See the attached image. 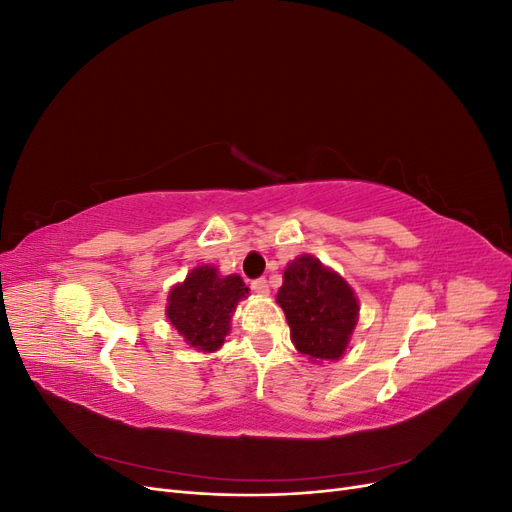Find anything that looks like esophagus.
I'll return each instance as SVG.
<instances>
[{
	"instance_id": "esophagus-1",
	"label": "esophagus",
	"mask_w": 512,
	"mask_h": 512,
	"mask_svg": "<svg viewBox=\"0 0 512 512\" xmlns=\"http://www.w3.org/2000/svg\"><path fill=\"white\" fill-rule=\"evenodd\" d=\"M252 290L258 292V294H267L269 292V284H267L265 277H258V280H254L252 282Z\"/></svg>"
}]
</instances>
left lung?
<instances>
[{"instance_id":"1","label":"left lung","mask_w":512,"mask_h":512,"mask_svg":"<svg viewBox=\"0 0 512 512\" xmlns=\"http://www.w3.org/2000/svg\"><path fill=\"white\" fill-rule=\"evenodd\" d=\"M290 337L301 354L314 361H337L354 331L359 303L352 288L337 273L312 256H301L284 271L277 292Z\"/></svg>"}]
</instances>
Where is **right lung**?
<instances>
[{
  "label": "right lung",
  "instance_id": "1",
  "mask_svg": "<svg viewBox=\"0 0 512 512\" xmlns=\"http://www.w3.org/2000/svg\"><path fill=\"white\" fill-rule=\"evenodd\" d=\"M247 294L239 275L222 277L215 267H198L168 294L166 316L190 346L211 352L224 344L230 314Z\"/></svg>",
  "mask_w": 512,
  "mask_h": 512
}]
</instances>
